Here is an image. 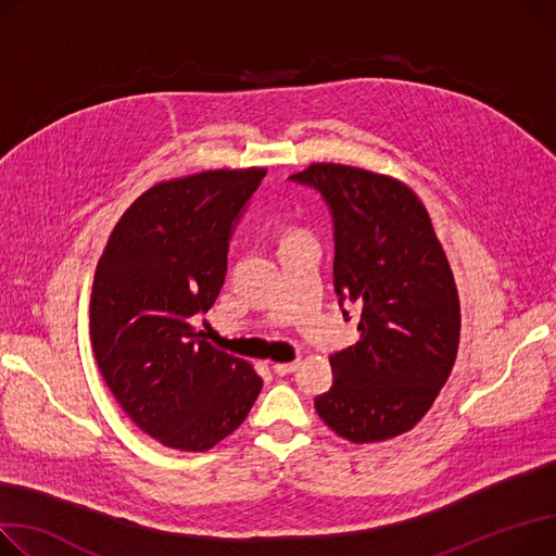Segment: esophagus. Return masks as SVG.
Listing matches in <instances>:
<instances>
[{
    "instance_id": "esophagus-1",
    "label": "esophagus",
    "mask_w": 556,
    "mask_h": 556,
    "mask_svg": "<svg viewBox=\"0 0 556 556\" xmlns=\"http://www.w3.org/2000/svg\"><path fill=\"white\" fill-rule=\"evenodd\" d=\"M298 366H300V362H277V364H273V371H275L277 376H288V374H292Z\"/></svg>"
}]
</instances>
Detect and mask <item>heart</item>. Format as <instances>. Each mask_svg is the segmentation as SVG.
Segmentation results:
<instances>
[{"label":"heart","instance_id":"1","mask_svg":"<svg viewBox=\"0 0 556 556\" xmlns=\"http://www.w3.org/2000/svg\"><path fill=\"white\" fill-rule=\"evenodd\" d=\"M294 235H302V232H298V230H292V232H288L283 239H288V237H294Z\"/></svg>","mask_w":556,"mask_h":556}]
</instances>
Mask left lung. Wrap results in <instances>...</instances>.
<instances>
[{"instance_id":"left-lung-1","label":"left lung","mask_w":556,"mask_h":556,"mask_svg":"<svg viewBox=\"0 0 556 556\" xmlns=\"http://www.w3.org/2000/svg\"><path fill=\"white\" fill-rule=\"evenodd\" d=\"M290 180L330 207L336 292L362 306L359 340L330 355L336 382L315 409L357 445L395 438L425 418L456 362L460 302L447 254L418 194L393 176L313 163Z\"/></svg>"}]
</instances>
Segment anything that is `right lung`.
<instances>
[{
  "label": "right lung",
  "instance_id": "obj_1",
  "mask_svg": "<svg viewBox=\"0 0 556 556\" xmlns=\"http://www.w3.org/2000/svg\"><path fill=\"white\" fill-rule=\"evenodd\" d=\"M264 167L156 182L121 216L91 290V346L123 412L180 452H207L250 414L262 378L201 338L228 270V241Z\"/></svg>",
  "mask_w": 556,
  "mask_h": 556
}]
</instances>
